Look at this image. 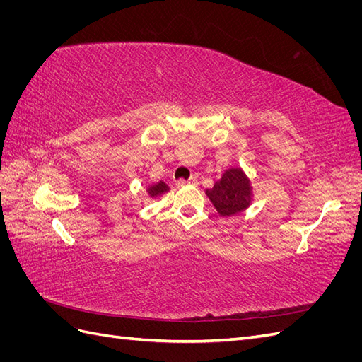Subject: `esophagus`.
I'll list each match as a JSON object with an SVG mask.
<instances>
[{
  "instance_id": "34e87169",
  "label": "esophagus",
  "mask_w": 362,
  "mask_h": 362,
  "mask_svg": "<svg viewBox=\"0 0 362 362\" xmlns=\"http://www.w3.org/2000/svg\"><path fill=\"white\" fill-rule=\"evenodd\" d=\"M198 182V177H190L189 180H177V185L178 187H182V185H185V184H196Z\"/></svg>"
}]
</instances>
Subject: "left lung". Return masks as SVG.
<instances>
[{"label":"left lung","instance_id":"left-lung-1","mask_svg":"<svg viewBox=\"0 0 362 362\" xmlns=\"http://www.w3.org/2000/svg\"><path fill=\"white\" fill-rule=\"evenodd\" d=\"M205 193L213 202L217 213L223 217L246 210L252 201L250 181L240 168L225 170L222 178L214 182L213 187Z\"/></svg>","mask_w":362,"mask_h":362}]
</instances>
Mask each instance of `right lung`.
Returning <instances> with one entry per match:
<instances>
[{"instance_id": "add662e5", "label": "right lung", "mask_w": 362, "mask_h": 362, "mask_svg": "<svg viewBox=\"0 0 362 362\" xmlns=\"http://www.w3.org/2000/svg\"><path fill=\"white\" fill-rule=\"evenodd\" d=\"M166 192H169V187H168V184H164L163 181H160L154 185H151V187L148 189V193H149L151 198H156V196H160V194L166 193Z\"/></svg>"}]
</instances>
